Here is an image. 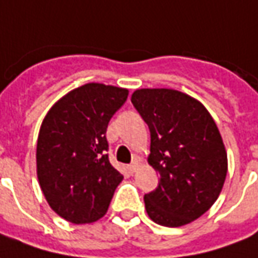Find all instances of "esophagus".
Returning <instances> with one entry per match:
<instances>
[{"label":"esophagus","mask_w":258,"mask_h":258,"mask_svg":"<svg viewBox=\"0 0 258 258\" xmlns=\"http://www.w3.org/2000/svg\"><path fill=\"white\" fill-rule=\"evenodd\" d=\"M138 167H139V160H138V157H135V160L129 164V171H131V173H135V171L138 170Z\"/></svg>","instance_id":"esophagus-1"}]
</instances>
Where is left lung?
<instances>
[{
  "label": "left lung",
  "mask_w": 258,
  "mask_h": 258,
  "mask_svg": "<svg viewBox=\"0 0 258 258\" xmlns=\"http://www.w3.org/2000/svg\"><path fill=\"white\" fill-rule=\"evenodd\" d=\"M132 104L150 131L149 164L160 174L157 188L145 195L153 222L178 227L214 205L227 173L221 133L207 108L168 88H142Z\"/></svg>",
  "instance_id": "1"
}]
</instances>
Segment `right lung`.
<instances>
[{
	"instance_id": "obj_1",
	"label": "right lung",
	"mask_w": 258,
	"mask_h": 258,
	"mask_svg": "<svg viewBox=\"0 0 258 258\" xmlns=\"http://www.w3.org/2000/svg\"><path fill=\"white\" fill-rule=\"evenodd\" d=\"M129 91L90 83L47 112L37 138L39 184L50 208L80 225L102 218L123 175L108 157L106 127Z\"/></svg>"
}]
</instances>
